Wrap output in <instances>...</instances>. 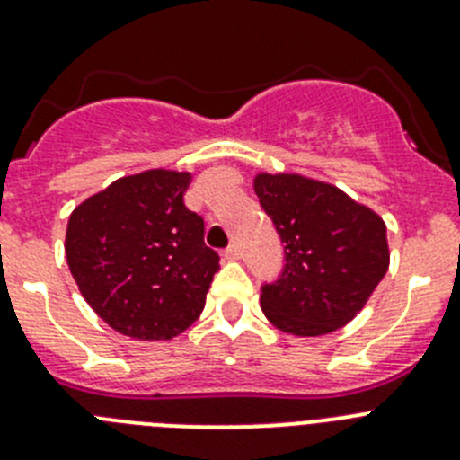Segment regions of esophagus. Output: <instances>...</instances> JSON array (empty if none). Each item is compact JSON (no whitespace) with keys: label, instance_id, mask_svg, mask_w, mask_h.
<instances>
[{"label":"esophagus","instance_id":"esophagus-1","mask_svg":"<svg viewBox=\"0 0 460 460\" xmlns=\"http://www.w3.org/2000/svg\"><path fill=\"white\" fill-rule=\"evenodd\" d=\"M239 255H242V251H239L237 243H230V246L223 251V258H226V260H237Z\"/></svg>","mask_w":460,"mask_h":460}]
</instances>
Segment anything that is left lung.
Returning a JSON list of instances; mask_svg holds the SVG:
<instances>
[{
	"label": "left lung",
	"mask_w": 460,
	"mask_h": 460,
	"mask_svg": "<svg viewBox=\"0 0 460 460\" xmlns=\"http://www.w3.org/2000/svg\"><path fill=\"white\" fill-rule=\"evenodd\" d=\"M253 186L286 243V265L260 295L267 320L295 336L350 323L387 274L385 221L336 186L299 174H258Z\"/></svg>",
	"instance_id": "1"
}]
</instances>
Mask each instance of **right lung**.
<instances>
[{
	"mask_svg": "<svg viewBox=\"0 0 460 460\" xmlns=\"http://www.w3.org/2000/svg\"><path fill=\"white\" fill-rule=\"evenodd\" d=\"M190 174L147 170L112 181L75 207L66 260L89 306L119 334L180 336L205 308L218 253L184 205Z\"/></svg>",
	"mask_w": 460,
	"mask_h": 460,
	"instance_id": "add662e5",
	"label": "right lung"
}]
</instances>
